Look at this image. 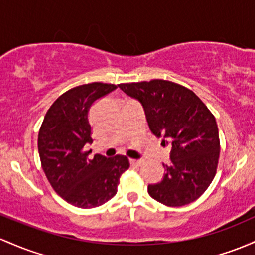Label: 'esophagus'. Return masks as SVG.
I'll list each match as a JSON object with an SVG mask.
<instances>
[{
  "label": "esophagus",
  "mask_w": 255,
  "mask_h": 255,
  "mask_svg": "<svg viewBox=\"0 0 255 255\" xmlns=\"http://www.w3.org/2000/svg\"><path fill=\"white\" fill-rule=\"evenodd\" d=\"M142 163V161L141 159H130V164H132V166H136V167H139L140 166V164Z\"/></svg>",
  "instance_id": "obj_1"
}]
</instances>
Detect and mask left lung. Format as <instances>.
Returning <instances> with one entry per match:
<instances>
[{
  "label": "left lung",
  "mask_w": 255,
  "mask_h": 255,
  "mask_svg": "<svg viewBox=\"0 0 255 255\" xmlns=\"http://www.w3.org/2000/svg\"><path fill=\"white\" fill-rule=\"evenodd\" d=\"M120 88L144 106L151 132L172 145L163 179L147 186L153 200L168 207L189 205L211 185L218 168L217 121L191 89L172 81L121 83Z\"/></svg>",
  "instance_id": "8db88e82"
}]
</instances>
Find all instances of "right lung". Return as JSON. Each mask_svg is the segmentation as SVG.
<instances>
[{"mask_svg":"<svg viewBox=\"0 0 255 255\" xmlns=\"http://www.w3.org/2000/svg\"><path fill=\"white\" fill-rule=\"evenodd\" d=\"M117 88L111 83L93 82L69 89L53 103L38 132L41 166L54 191L70 205L94 208L117 192L120 177L129 168L126 156L113 158L85 151L92 142L88 113L92 104Z\"/></svg>","mask_w":255,"mask_h":255,"instance_id":"obj_1","label":"right lung"}]
</instances>
